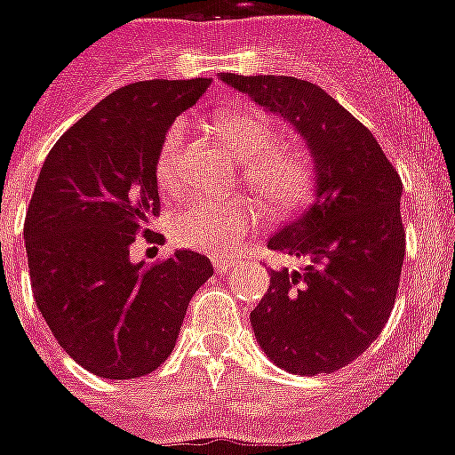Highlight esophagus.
<instances>
[{
	"label": "esophagus",
	"mask_w": 455,
	"mask_h": 455,
	"mask_svg": "<svg viewBox=\"0 0 455 455\" xmlns=\"http://www.w3.org/2000/svg\"><path fill=\"white\" fill-rule=\"evenodd\" d=\"M212 266H215V271L217 273H227L234 268V261L231 259H221V257H212Z\"/></svg>",
	"instance_id": "obj_1"
}]
</instances>
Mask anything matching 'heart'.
<instances>
[{"label":"heart","instance_id":"b5f03b06","mask_svg":"<svg viewBox=\"0 0 455 455\" xmlns=\"http://www.w3.org/2000/svg\"><path fill=\"white\" fill-rule=\"evenodd\" d=\"M215 131L228 151L245 161L247 182L254 184L273 205H287L297 198L304 180L301 161L287 147H275L278 131L264 114L228 109L215 116ZM187 140L184 121H175L158 144L154 177L161 189L172 191L180 184V158ZM259 224V210L245 201L191 198L172 212L170 234L177 245L198 252L224 254L247 231Z\"/></svg>","mask_w":455,"mask_h":455}]
</instances>
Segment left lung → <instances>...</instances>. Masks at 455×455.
<instances>
[{
  "mask_svg": "<svg viewBox=\"0 0 455 455\" xmlns=\"http://www.w3.org/2000/svg\"><path fill=\"white\" fill-rule=\"evenodd\" d=\"M220 79L283 116L313 161L311 201L268 247L294 254L299 271H271L250 313L266 357L290 374H330L360 357L386 327L404 261L402 180L369 128L311 81Z\"/></svg>",
  "mask_w": 455,
  "mask_h": 455,
  "instance_id": "obj_1",
  "label": "left lung"
}]
</instances>
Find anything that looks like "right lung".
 <instances>
[{"label": "right lung", "mask_w": 455, "mask_h": 455, "mask_svg": "<svg viewBox=\"0 0 455 455\" xmlns=\"http://www.w3.org/2000/svg\"><path fill=\"white\" fill-rule=\"evenodd\" d=\"M210 79L138 81L107 95L48 151L25 217L36 308L100 379L151 374L172 353L212 264L191 250L147 266L131 247L158 215V144Z\"/></svg>", "instance_id": "1"}]
</instances>
